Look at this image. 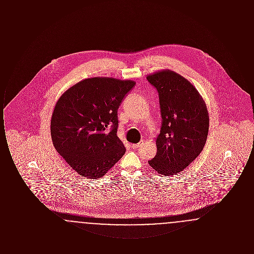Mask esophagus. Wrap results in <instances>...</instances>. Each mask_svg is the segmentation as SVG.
Instances as JSON below:
<instances>
[{"label": "esophagus", "instance_id": "obj_1", "mask_svg": "<svg viewBox=\"0 0 254 254\" xmlns=\"http://www.w3.org/2000/svg\"><path fill=\"white\" fill-rule=\"evenodd\" d=\"M143 144H144V141H141V142L138 143V144H132L131 147H132V148H138V147H140Z\"/></svg>", "mask_w": 254, "mask_h": 254}]
</instances>
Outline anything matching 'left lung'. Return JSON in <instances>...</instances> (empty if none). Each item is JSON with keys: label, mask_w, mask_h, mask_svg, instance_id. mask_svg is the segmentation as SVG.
I'll list each match as a JSON object with an SVG mask.
<instances>
[{"label": "left lung", "mask_w": 254, "mask_h": 254, "mask_svg": "<svg viewBox=\"0 0 254 254\" xmlns=\"http://www.w3.org/2000/svg\"><path fill=\"white\" fill-rule=\"evenodd\" d=\"M146 79L157 89L162 116L157 153L148 164L160 174L174 175L202 152L208 133V112L198 90L180 74L165 69Z\"/></svg>", "instance_id": "left-lung-1"}]
</instances>
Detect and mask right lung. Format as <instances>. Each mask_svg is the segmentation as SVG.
Segmentation results:
<instances>
[{
	"instance_id": "add662e5",
	"label": "right lung",
	"mask_w": 254,
	"mask_h": 254,
	"mask_svg": "<svg viewBox=\"0 0 254 254\" xmlns=\"http://www.w3.org/2000/svg\"><path fill=\"white\" fill-rule=\"evenodd\" d=\"M134 85L130 80L88 78L57 101L50 123L52 142L78 174L87 179L103 177L125 154L117 136V112Z\"/></svg>"
}]
</instances>
